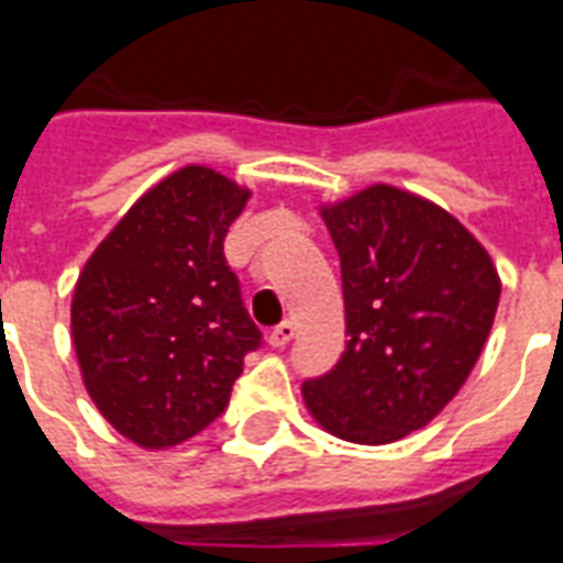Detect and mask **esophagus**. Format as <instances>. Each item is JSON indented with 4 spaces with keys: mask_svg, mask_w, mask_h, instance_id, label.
<instances>
[{
    "mask_svg": "<svg viewBox=\"0 0 563 563\" xmlns=\"http://www.w3.org/2000/svg\"><path fill=\"white\" fill-rule=\"evenodd\" d=\"M291 336H295V324H291V321H280V324L268 333V342H272L274 349H283V345H289Z\"/></svg>",
    "mask_w": 563,
    "mask_h": 563,
    "instance_id": "esophagus-1",
    "label": "esophagus"
}]
</instances>
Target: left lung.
I'll return each instance as SVG.
<instances>
[{
  "label": "left lung",
  "instance_id": "left-lung-1",
  "mask_svg": "<svg viewBox=\"0 0 563 563\" xmlns=\"http://www.w3.org/2000/svg\"><path fill=\"white\" fill-rule=\"evenodd\" d=\"M345 298V351L303 380L310 413L351 443H396L461 389L490 336L499 274L461 221L372 186L324 209Z\"/></svg>",
  "mask_w": 563,
  "mask_h": 563
}]
</instances>
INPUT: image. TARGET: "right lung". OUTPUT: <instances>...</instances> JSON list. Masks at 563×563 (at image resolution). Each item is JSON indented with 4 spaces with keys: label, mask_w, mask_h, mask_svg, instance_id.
<instances>
[{
    "label": "right lung",
    "mask_w": 563,
    "mask_h": 563,
    "mask_svg": "<svg viewBox=\"0 0 563 563\" xmlns=\"http://www.w3.org/2000/svg\"><path fill=\"white\" fill-rule=\"evenodd\" d=\"M247 191L188 165L150 188L93 251L73 295V345L93 405L144 449L177 445L230 405L263 330L224 239Z\"/></svg>",
    "instance_id": "right-lung-1"
}]
</instances>
